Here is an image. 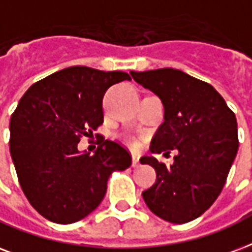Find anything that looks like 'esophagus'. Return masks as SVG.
I'll use <instances>...</instances> for the list:
<instances>
[{"instance_id":"esophagus-1","label":"esophagus","mask_w":252,"mask_h":252,"mask_svg":"<svg viewBox=\"0 0 252 252\" xmlns=\"http://www.w3.org/2000/svg\"><path fill=\"white\" fill-rule=\"evenodd\" d=\"M140 158L139 156H132V166L133 168H139L140 166Z\"/></svg>"}]
</instances>
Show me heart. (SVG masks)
<instances>
[{
  "instance_id": "1",
  "label": "heart",
  "mask_w": 252,
  "mask_h": 252,
  "mask_svg": "<svg viewBox=\"0 0 252 252\" xmlns=\"http://www.w3.org/2000/svg\"><path fill=\"white\" fill-rule=\"evenodd\" d=\"M126 143L128 144V145H129V147H132V148H137L139 147V140L137 139H134V137H126Z\"/></svg>"
}]
</instances>
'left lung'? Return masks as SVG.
<instances>
[{
	"instance_id": "left-lung-1",
	"label": "left lung",
	"mask_w": 252,
	"mask_h": 252,
	"mask_svg": "<svg viewBox=\"0 0 252 252\" xmlns=\"http://www.w3.org/2000/svg\"><path fill=\"white\" fill-rule=\"evenodd\" d=\"M164 104L165 122L152 140V153L178 152L173 165L141 158L156 170V182L143 191L147 206L172 223L198 218L216 202L237 156L235 113L216 88L174 68L130 72Z\"/></svg>"
}]
</instances>
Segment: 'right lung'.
I'll return each instance as SVG.
<instances>
[{
    "mask_svg": "<svg viewBox=\"0 0 252 252\" xmlns=\"http://www.w3.org/2000/svg\"><path fill=\"white\" fill-rule=\"evenodd\" d=\"M123 71L74 66L57 71L25 92L10 118V155L24 194L42 217L68 224L100 205L107 181L132 164L126 148L101 140L94 155L78 143L103 124V97Z\"/></svg>",
    "mask_w": 252,
    "mask_h": 252,
    "instance_id": "add662e5",
    "label": "right lung"
}]
</instances>
